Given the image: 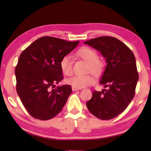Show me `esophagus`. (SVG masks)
<instances>
[{"label":"esophagus","mask_w":151,"mask_h":151,"mask_svg":"<svg viewBox=\"0 0 151 151\" xmlns=\"http://www.w3.org/2000/svg\"><path fill=\"white\" fill-rule=\"evenodd\" d=\"M80 88H77V87H75V86H72V90L73 91H77V90H80Z\"/></svg>","instance_id":"obj_1"}]
</instances>
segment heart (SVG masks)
<instances>
[{
    "mask_svg": "<svg viewBox=\"0 0 151 151\" xmlns=\"http://www.w3.org/2000/svg\"><path fill=\"white\" fill-rule=\"evenodd\" d=\"M78 57L88 62V70L99 75L103 70L104 63L100 58H97V52L93 48L88 47H83L76 52ZM60 69L66 76H71L73 73V60L70 56L65 55L61 58L60 62ZM67 83L77 88H83L90 86L95 83V78L91 75H75L67 79Z\"/></svg>",
    "mask_w": 151,
    "mask_h": 151,
    "instance_id": "b5f03b06",
    "label": "heart"
}]
</instances>
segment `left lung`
<instances>
[{"label": "left lung", "mask_w": 151, "mask_h": 151, "mask_svg": "<svg viewBox=\"0 0 151 151\" xmlns=\"http://www.w3.org/2000/svg\"><path fill=\"white\" fill-rule=\"evenodd\" d=\"M85 44L98 50L106 58L107 65L100 83L108 90L94 91L86 106L94 116L110 120L122 113L134 98L139 79L135 57L132 50L112 37H100Z\"/></svg>", "instance_id": "8db88e82"}]
</instances>
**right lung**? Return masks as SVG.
<instances>
[{"label":"right lung","mask_w":151,"mask_h":151,"mask_svg":"<svg viewBox=\"0 0 151 151\" xmlns=\"http://www.w3.org/2000/svg\"><path fill=\"white\" fill-rule=\"evenodd\" d=\"M78 43L45 36L21 52L15 68L17 92L33 118L47 121L63 109L72 88L66 85L54 88L64 78L60 62Z\"/></svg>","instance_id":"obj_1"}]
</instances>
